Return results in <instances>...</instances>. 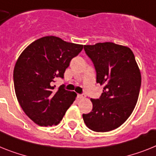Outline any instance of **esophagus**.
Instances as JSON below:
<instances>
[{"mask_svg": "<svg viewBox=\"0 0 156 156\" xmlns=\"http://www.w3.org/2000/svg\"><path fill=\"white\" fill-rule=\"evenodd\" d=\"M78 98H79V99H81V98H86V95H85V94H78Z\"/></svg>", "mask_w": 156, "mask_h": 156, "instance_id": "1", "label": "esophagus"}]
</instances>
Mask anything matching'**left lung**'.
I'll return each instance as SVG.
<instances>
[{
	"instance_id": "1",
	"label": "left lung",
	"mask_w": 156,
	"mask_h": 156,
	"mask_svg": "<svg viewBox=\"0 0 156 156\" xmlns=\"http://www.w3.org/2000/svg\"><path fill=\"white\" fill-rule=\"evenodd\" d=\"M97 73V83L104 85L98 99H91L92 111L82 117L89 129L109 132L124 124L139 98L141 74L134 54L128 47L106 42L84 45Z\"/></svg>"
}]
</instances>
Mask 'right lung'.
Returning a JSON list of instances; mask_svg holds the SVG:
<instances>
[{
	"label": "right lung",
	"mask_w": 156,
	"mask_h": 156,
	"mask_svg": "<svg viewBox=\"0 0 156 156\" xmlns=\"http://www.w3.org/2000/svg\"><path fill=\"white\" fill-rule=\"evenodd\" d=\"M83 45L45 36L31 43L16 62L14 88L23 112L40 126L57 125L62 120L77 94L64 89L55 91L56 78H63L73 58Z\"/></svg>",
	"instance_id": "add662e5"
}]
</instances>
